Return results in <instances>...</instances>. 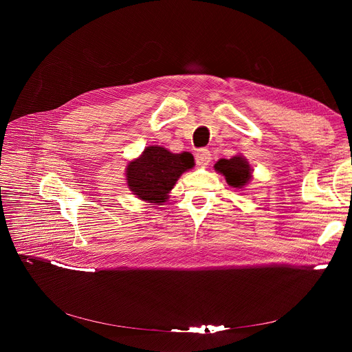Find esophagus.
<instances>
[{
	"mask_svg": "<svg viewBox=\"0 0 352 352\" xmlns=\"http://www.w3.org/2000/svg\"><path fill=\"white\" fill-rule=\"evenodd\" d=\"M195 159H196V164L197 166L206 167L210 163V160H212V155H210V152H209L208 148H200L199 152L196 153Z\"/></svg>",
	"mask_w": 352,
	"mask_h": 352,
	"instance_id": "esophagus-1",
	"label": "esophagus"
}]
</instances>
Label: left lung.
Wrapping results in <instances>:
<instances>
[{"label":"left lung","instance_id":"left-lung-1","mask_svg":"<svg viewBox=\"0 0 352 352\" xmlns=\"http://www.w3.org/2000/svg\"><path fill=\"white\" fill-rule=\"evenodd\" d=\"M214 171L221 174L227 184L235 189H243L252 181V167H250L246 157L235 155L231 159H220L214 164Z\"/></svg>","mask_w":352,"mask_h":352}]
</instances>
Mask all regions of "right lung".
Wrapping results in <instances>:
<instances>
[{
  "label": "right lung",
  "instance_id": "add662e5",
  "mask_svg": "<svg viewBox=\"0 0 352 352\" xmlns=\"http://www.w3.org/2000/svg\"><path fill=\"white\" fill-rule=\"evenodd\" d=\"M193 166L195 160L189 152L173 153L163 146H147L140 156L128 163L125 179L129 190L138 199L163 205L178 178Z\"/></svg>",
  "mask_w": 352,
  "mask_h": 352
}]
</instances>
